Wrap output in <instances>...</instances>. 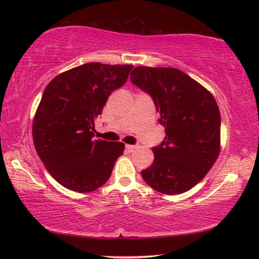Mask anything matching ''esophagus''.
<instances>
[{"label": "esophagus", "mask_w": 259, "mask_h": 259, "mask_svg": "<svg viewBox=\"0 0 259 259\" xmlns=\"http://www.w3.org/2000/svg\"><path fill=\"white\" fill-rule=\"evenodd\" d=\"M135 148H136L135 145H125V150L128 152H133Z\"/></svg>", "instance_id": "1"}]
</instances>
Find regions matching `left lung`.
<instances>
[{"instance_id": "obj_1", "label": "left lung", "mask_w": 259, "mask_h": 259, "mask_svg": "<svg viewBox=\"0 0 259 259\" xmlns=\"http://www.w3.org/2000/svg\"><path fill=\"white\" fill-rule=\"evenodd\" d=\"M130 80L151 96L165 138L143 179L163 194H181L208 174L221 150V113L212 95L177 68L136 67Z\"/></svg>"}]
</instances>
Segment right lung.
<instances>
[{
	"label": "right lung",
	"instance_id": "add662e5",
	"mask_svg": "<svg viewBox=\"0 0 259 259\" xmlns=\"http://www.w3.org/2000/svg\"><path fill=\"white\" fill-rule=\"evenodd\" d=\"M133 65L88 63L57 75L45 89L33 122L38 156L60 185L85 193L111 177L124 144L93 139L95 120Z\"/></svg>",
	"mask_w": 259,
	"mask_h": 259
}]
</instances>
